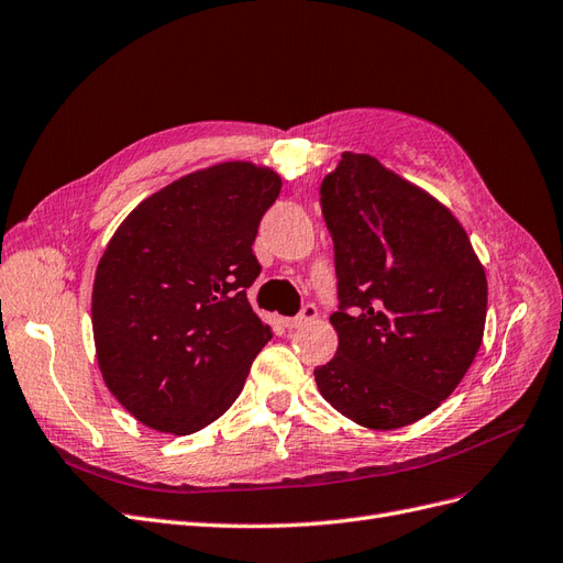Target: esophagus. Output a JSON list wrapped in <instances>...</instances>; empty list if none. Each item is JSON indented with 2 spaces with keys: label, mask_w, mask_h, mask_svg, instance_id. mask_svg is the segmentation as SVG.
I'll return each mask as SVG.
<instances>
[{
  "label": "esophagus",
  "mask_w": 563,
  "mask_h": 563,
  "mask_svg": "<svg viewBox=\"0 0 563 563\" xmlns=\"http://www.w3.org/2000/svg\"><path fill=\"white\" fill-rule=\"evenodd\" d=\"M317 314H319L317 305L307 302V305L300 309V314H298V317H294V319H284V325H286V328H290V331H294V328H300V325H305V323H309V321H314V319H317Z\"/></svg>",
  "instance_id": "obj_1"
}]
</instances>
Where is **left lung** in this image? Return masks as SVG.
Wrapping results in <instances>:
<instances>
[{
	"mask_svg": "<svg viewBox=\"0 0 563 563\" xmlns=\"http://www.w3.org/2000/svg\"><path fill=\"white\" fill-rule=\"evenodd\" d=\"M335 249L338 352L314 371L321 396L365 429L431 415L477 354L487 275L452 211L365 153L321 181Z\"/></svg>",
	"mask_w": 563,
	"mask_h": 563,
	"instance_id": "1",
	"label": "left lung"
}]
</instances>
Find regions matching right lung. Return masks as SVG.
I'll return each instance as SVG.
<instances>
[{
	"mask_svg": "<svg viewBox=\"0 0 563 563\" xmlns=\"http://www.w3.org/2000/svg\"><path fill=\"white\" fill-rule=\"evenodd\" d=\"M279 190L273 169L221 163L153 192L113 232L92 286L97 363L148 429L190 435L217 421L273 338L246 288Z\"/></svg>",
	"mask_w": 563,
	"mask_h": 563,
	"instance_id": "1",
	"label": "right lung"
}]
</instances>
